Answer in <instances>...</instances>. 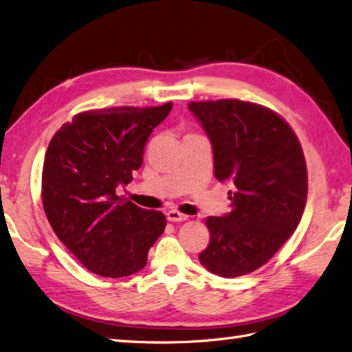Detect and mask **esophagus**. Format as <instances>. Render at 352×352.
Segmentation results:
<instances>
[{"instance_id":"obj_1","label":"esophagus","mask_w":352,"mask_h":352,"mask_svg":"<svg viewBox=\"0 0 352 352\" xmlns=\"http://www.w3.org/2000/svg\"><path fill=\"white\" fill-rule=\"evenodd\" d=\"M186 217L185 214H182V212H179V210H168L167 212V220L168 221H171V223H177V221H185L186 220Z\"/></svg>"}]
</instances>
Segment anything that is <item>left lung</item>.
<instances>
[{"label": "left lung", "instance_id": "8db88e82", "mask_svg": "<svg viewBox=\"0 0 352 352\" xmlns=\"http://www.w3.org/2000/svg\"><path fill=\"white\" fill-rule=\"evenodd\" d=\"M214 152V175L230 182V212L208 217L209 245L199 254L224 278L245 276L274 256L298 226L307 167L292 128L270 108L238 99L190 102Z\"/></svg>", "mask_w": 352, "mask_h": 352}]
</instances>
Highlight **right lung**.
<instances>
[{
	"label": "right lung",
	"instance_id": "obj_1",
	"mask_svg": "<svg viewBox=\"0 0 352 352\" xmlns=\"http://www.w3.org/2000/svg\"><path fill=\"white\" fill-rule=\"evenodd\" d=\"M173 104L114 107L76 114L54 134L45 155L42 201L58 239L89 271L126 277L143 270L166 229L160 210L116 194L143 164L152 131Z\"/></svg>",
	"mask_w": 352,
	"mask_h": 352
}]
</instances>
